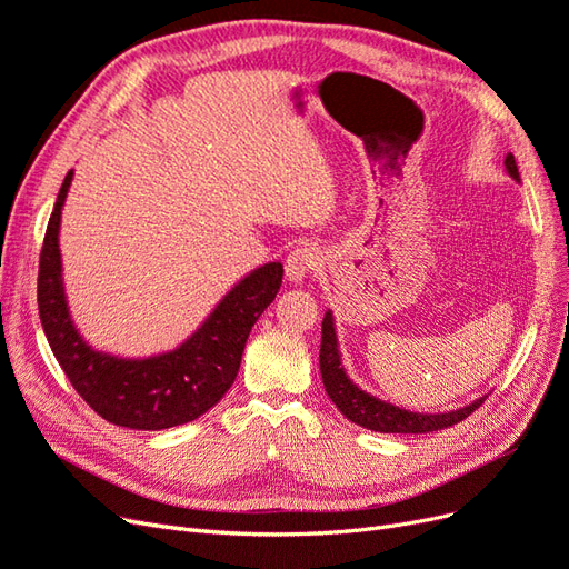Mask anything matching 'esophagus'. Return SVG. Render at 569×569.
<instances>
[{
	"label": "esophagus",
	"instance_id": "esophagus-1",
	"mask_svg": "<svg viewBox=\"0 0 569 569\" xmlns=\"http://www.w3.org/2000/svg\"><path fill=\"white\" fill-rule=\"evenodd\" d=\"M318 261H320V253H318L316 247H297L295 251H289L287 261H284L287 280L295 282V284L303 282L306 274L316 270Z\"/></svg>",
	"mask_w": 569,
	"mask_h": 569
}]
</instances>
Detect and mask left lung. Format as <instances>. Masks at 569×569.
I'll return each mask as SVG.
<instances>
[{
  "label": "left lung",
  "instance_id": "obj_1",
  "mask_svg": "<svg viewBox=\"0 0 569 569\" xmlns=\"http://www.w3.org/2000/svg\"><path fill=\"white\" fill-rule=\"evenodd\" d=\"M506 170L512 180L520 182L518 163H515L512 153L506 157ZM320 375L327 396H330L332 403L341 410L343 418L351 422L372 429V432H385V435H425V432H437V429L458 425L487 401V396H479L477 401L470 406L458 408V410H446V412H412L406 408L393 406L389 401L377 399V396L363 391L353 385L351 377L347 375L341 366V351H339V339L335 330V316L327 311L322 318V341H320Z\"/></svg>",
  "mask_w": 569,
  "mask_h": 569
}]
</instances>
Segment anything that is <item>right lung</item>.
Segmentation results:
<instances>
[{"mask_svg": "<svg viewBox=\"0 0 569 569\" xmlns=\"http://www.w3.org/2000/svg\"><path fill=\"white\" fill-rule=\"evenodd\" d=\"M71 182L68 170L40 253L38 308L51 351L73 389L118 427L157 432L197 420L232 387L253 322L278 297L282 263L251 270L173 351L147 358L99 351L78 332L63 287L59 230Z\"/></svg>", "mask_w": 569, "mask_h": 569, "instance_id": "right-lung-1", "label": "right lung"}]
</instances>
